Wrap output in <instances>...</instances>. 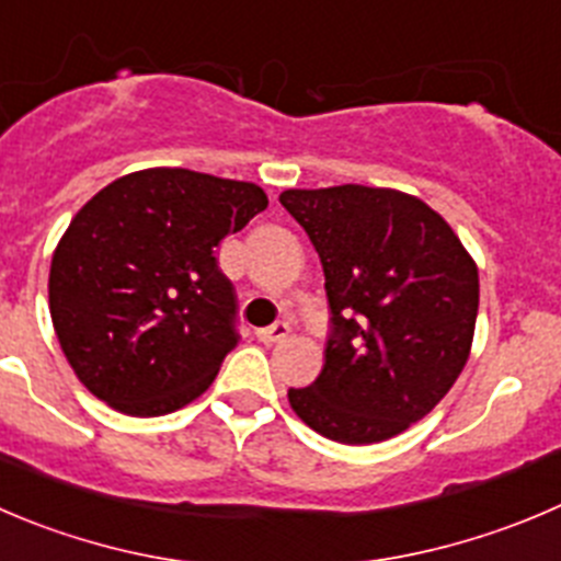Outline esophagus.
I'll return each instance as SVG.
<instances>
[{
  "mask_svg": "<svg viewBox=\"0 0 561 561\" xmlns=\"http://www.w3.org/2000/svg\"><path fill=\"white\" fill-rule=\"evenodd\" d=\"M289 333H291L289 322H275L272 328L259 330V341H264V344H277V341H284Z\"/></svg>",
  "mask_w": 561,
  "mask_h": 561,
  "instance_id": "34e87169",
  "label": "esophagus"
}]
</instances>
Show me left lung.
I'll return each mask as SVG.
<instances>
[{
    "instance_id": "left-lung-1",
    "label": "left lung",
    "mask_w": 561,
    "mask_h": 561,
    "mask_svg": "<svg viewBox=\"0 0 561 561\" xmlns=\"http://www.w3.org/2000/svg\"><path fill=\"white\" fill-rule=\"evenodd\" d=\"M324 270L333 333L324 366L289 404L335 444L366 446L424 419L466 369L477 261L435 209L388 186L280 192Z\"/></svg>"
}]
</instances>
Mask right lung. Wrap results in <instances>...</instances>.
<instances>
[{"instance_id": "right-lung-1", "label": "right lung", "mask_w": 561, "mask_h": 561, "mask_svg": "<svg viewBox=\"0 0 561 561\" xmlns=\"http://www.w3.org/2000/svg\"><path fill=\"white\" fill-rule=\"evenodd\" d=\"M259 184L184 168L121 175L51 255L49 311L84 388L126 415L173 413L237 346V295L215 248L266 209Z\"/></svg>"}]
</instances>
